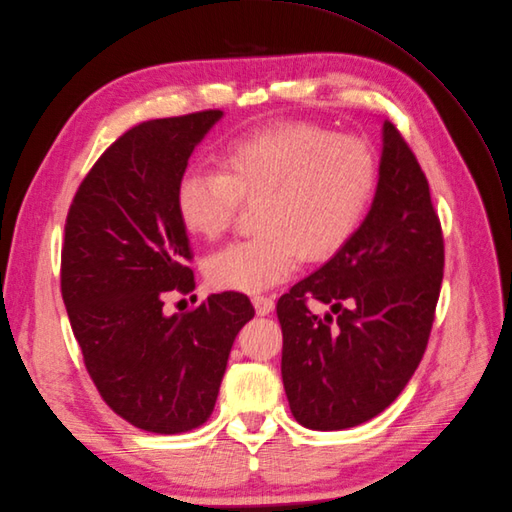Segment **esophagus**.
Here are the masks:
<instances>
[{
    "instance_id": "34e87169",
    "label": "esophagus",
    "mask_w": 512,
    "mask_h": 512,
    "mask_svg": "<svg viewBox=\"0 0 512 512\" xmlns=\"http://www.w3.org/2000/svg\"><path fill=\"white\" fill-rule=\"evenodd\" d=\"M252 304H254L258 316H266L268 312L275 310V299H273V297H266V295H256V297H252Z\"/></svg>"
}]
</instances>
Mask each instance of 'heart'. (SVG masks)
<instances>
[{
  "label": "heart",
  "instance_id": "obj_1",
  "mask_svg": "<svg viewBox=\"0 0 512 512\" xmlns=\"http://www.w3.org/2000/svg\"><path fill=\"white\" fill-rule=\"evenodd\" d=\"M219 171H190L177 186L184 229L221 237L242 202L256 204V237L208 256L215 289L260 293L287 281L299 262L339 254L364 223L376 192V159L357 136L281 119L231 138Z\"/></svg>",
  "mask_w": 512,
  "mask_h": 512
}]
</instances>
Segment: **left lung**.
I'll return each instance as SVG.
<instances>
[{
	"instance_id": "left-lung-1",
	"label": "left lung",
	"mask_w": 512,
	"mask_h": 512,
	"mask_svg": "<svg viewBox=\"0 0 512 512\" xmlns=\"http://www.w3.org/2000/svg\"><path fill=\"white\" fill-rule=\"evenodd\" d=\"M444 275V237L426 173L384 122L378 188L351 242L281 295V374L293 417L345 430L393 403L422 362ZM310 298L331 312L316 317Z\"/></svg>"
}]
</instances>
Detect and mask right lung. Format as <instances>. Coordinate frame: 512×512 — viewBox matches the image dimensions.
I'll list each match as a JSON object with an SVG mask.
<instances>
[{
    "label": "right lung",
    "instance_id": "add662e5",
    "mask_svg": "<svg viewBox=\"0 0 512 512\" xmlns=\"http://www.w3.org/2000/svg\"><path fill=\"white\" fill-rule=\"evenodd\" d=\"M221 115L206 109L134 126L86 173L66 217L62 297L86 372L119 417L155 434L206 422L231 345L254 318L237 291L163 312L167 293L196 287L175 196L194 146Z\"/></svg>",
    "mask_w": 512,
    "mask_h": 512
}]
</instances>
